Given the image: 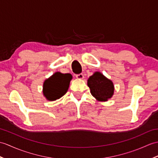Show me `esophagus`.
<instances>
[{"mask_svg": "<svg viewBox=\"0 0 158 158\" xmlns=\"http://www.w3.org/2000/svg\"><path fill=\"white\" fill-rule=\"evenodd\" d=\"M76 77L77 78V79H83L84 76H83V73H80V74L76 75Z\"/></svg>", "mask_w": 158, "mask_h": 158, "instance_id": "obj_1", "label": "esophagus"}]
</instances>
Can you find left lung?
<instances>
[{
	"label": "left lung",
	"instance_id": "left-lung-1",
	"mask_svg": "<svg viewBox=\"0 0 158 158\" xmlns=\"http://www.w3.org/2000/svg\"><path fill=\"white\" fill-rule=\"evenodd\" d=\"M91 94L99 101H107L114 94L113 83L100 72H96L87 80Z\"/></svg>",
	"mask_w": 158,
	"mask_h": 158
}]
</instances>
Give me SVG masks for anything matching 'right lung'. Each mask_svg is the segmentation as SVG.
<instances>
[{
  "label": "right lung",
  "mask_w": 158,
  "mask_h": 158,
  "mask_svg": "<svg viewBox=\"0 0 158 158\" xmlns=\"http://www.w3.org/2000/svg\"><path fill=\"white\" fill-rule=\"evenodd\" d=\"M71 79V74L57 72L46 79L44 83L43 93L47 100L54 101L63 96L69 89Z\"/></svg>",
  "instance_id": "add662e5"
}]
</instances>
